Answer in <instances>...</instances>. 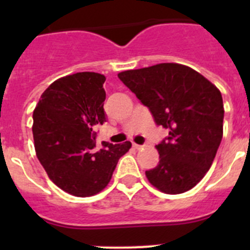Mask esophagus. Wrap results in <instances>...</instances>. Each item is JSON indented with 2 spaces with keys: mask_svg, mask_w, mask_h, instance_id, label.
Segmentation results:
<instances>
[{
  "mask_svg": "<svg viewBox=\"0 0 250 250\" xmlns=\"http://www.w3.org/2000/svg\"><path fill=\"white\" fill-rule=\"evenodd\" d=\"M132 147H134V149H136V150H139L141 147V145L135 144V143H132Z\"/></svg>",
  "mask_w": 250,
  "mask_h": 250,
  "instance_id": "34e87169",
  "label": "esophagus"
}]
</instances>
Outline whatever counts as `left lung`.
Listing matches in <instances>:
<instances>
[{
  "label": "left lung",
  "instance_id": "1",
  "mask_svg": "<svg viewBox=\"0 0 250 250\" xmlns=\"http://www.w3.org/2000/svg\"><path fill=\"white\" fill-rule=\"evenodd\" d=\"M169 135L156 145L159 164L145 171L167 194L190 190L210 169L223 138L222 94L203 75L180 63H158L118 75Z\"/></svg>",
  "mask_w": 250,
  "mask_h": 250
}]
</instances>
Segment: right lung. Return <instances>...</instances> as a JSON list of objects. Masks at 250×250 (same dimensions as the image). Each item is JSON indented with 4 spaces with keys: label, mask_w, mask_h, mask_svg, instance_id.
Listing matches in <instances>:
<instances>
[{
    "label": "right lung",
    "mask_w": 250,
    "mask_h": 250,
    "mask_svg": "<svg viewBox=\"0 0 250 250\" xmlns=\"http://www.w3.org/2000/svg\"><path fill=\"white\" fill-rule=\"evenodd\" d=\"M98 72H77L51 83L34 111L36 155L48 178L75 196H91L109 184L119 159L129 151L123 144L101 143L96 149L95 125L106 121L103 85Z\"/></svg>",
    "instance_id": "right-lung-1"
}]
</instances>
